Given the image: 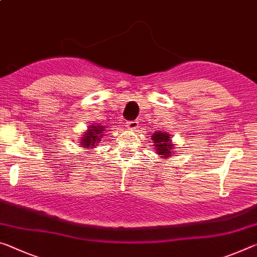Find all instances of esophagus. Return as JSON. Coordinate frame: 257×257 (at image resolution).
<instances>
[{
    "label": "esophagus",
    "mask_w": 257,
    "mask_h": 257,
    "mask_svg": "<svg viewBox=\"0 0 257 257\" xmlns=\"http://www.w3.org/2000/svg\"><path fill=\"white\" fill-rule=\"evenodd\" d=\"M138 121L137 120H133V121H128L127 122V128L130 130H135L136 128H138Z\"/></svg>",
    "instance_id": "obj_1"
}]
</instances>
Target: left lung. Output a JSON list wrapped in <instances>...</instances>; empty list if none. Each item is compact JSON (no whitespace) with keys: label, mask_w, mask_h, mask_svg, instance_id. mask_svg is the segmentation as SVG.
<instances>
[{"label":"left lung","mask_w":257,"mask_h":257,"mask_svg":"<svg viewBox=\"0 0 257 257\" xmlns=\"http://www.w3.org/2000/svg\"><path fill=\"white\" fill-rule=\"evenodd\" d=\"M152 142L156 146L157 153L162 158H170V156L175 152L174 144L172 142V137L164 132H157L153 134Z\"/></svg>","instance_id":"left-lung-1"}]
</instances>
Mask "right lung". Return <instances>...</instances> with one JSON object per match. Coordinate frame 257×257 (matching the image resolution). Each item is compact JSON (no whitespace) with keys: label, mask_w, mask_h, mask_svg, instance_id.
<instances>
[{"label":"right lung","mask_w":257,"mask_h":257,"mask_svg":"<svg viewBox=\"0 0 257 257\" xmlns=\"http://www.w3.org/2000/svg\"><path fill=\"white\" fill-rule=\"evenodd\" d=\"M104 130L105 127L100 124H92L88 128L87 132H85L82 138H81V146L83 149H89V148H95L97 146V143H99L100 138L104 136Z\"/></svg>","instance_id":"1"}]
</instances>
